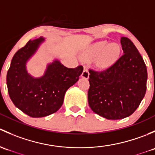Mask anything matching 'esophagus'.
<instances>
[{
  "label": "esophagus",
  "mask_w": 155,
  "mask_h": 155,
  "mask_svg": "<svg viewBox=\"0 0 155 155\" xmlns=\"http://www.w3.org/2000/svg\"><path fill=\"white\" fill-rule=\"evenodd\" d=\"M82 77L85 78V79H88L89 72H88V68H87V66H84L83 72H82Z\"/></svg>",
  "instance_id": "esophagus-1"
}]
</instances>
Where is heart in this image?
Instances as JSON below:
<instances>
[{
	"mask_svg": "<svg viewBox=\"0 0 155 155\" xmlns=\"http://www.w3.org/2000/svg\"><path fill=\"white\" fill-rule=\"evenodd\" d=\"M121 51L120 45L116 43H109L107 40L100 41L94 44L88 50L86 56L88 58H96L100 56L97 65L105 68L115 61Z\"/></svg>",
	"mask_w": 155,
	"mask_h": 155,
	"instance_id": "heart-1",
	"label": "heart"
}]
</instances>
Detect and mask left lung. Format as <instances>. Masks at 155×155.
<instances>
[{"mask_svg": "<svg viewBox=\"0 0 155 155\" xmlns=\"http://www.w3.org/2000/svg\"><path fill=\"white\" fill-rule=\"evenodd\" d=\"M124 54L101 71L89 70V107L109 120L132 115L146 91L147 69L141 54L127 37H121Z\"/></svg>", "mask_w": 155, "mask_h": 155, "instance_id": "left-lung-1", "label": "left lung"}]
</instances>
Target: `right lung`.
<instances>
[{
  "label": "right lung",
  "mask_w": 155,
  "mask_h": 155,
  "mask_svg": "<svg viewBox=\"0 0 155 155\" xmlns=\"http://www.w3.org/2000/svg\"><path fill=\"white\" fill-rule=\"evenodd\" d=\"M44 38L29 40L15 52L7 75L11 101L17 108L33 118H40L57 112L64 102L68 89L82 73L83 67L68 68L55 60L48 64L44 75L34 78L28 73L26 63L36 52Z\"/></svg>",
  "instance_id": "right-lung-1"
}]
</instances>
